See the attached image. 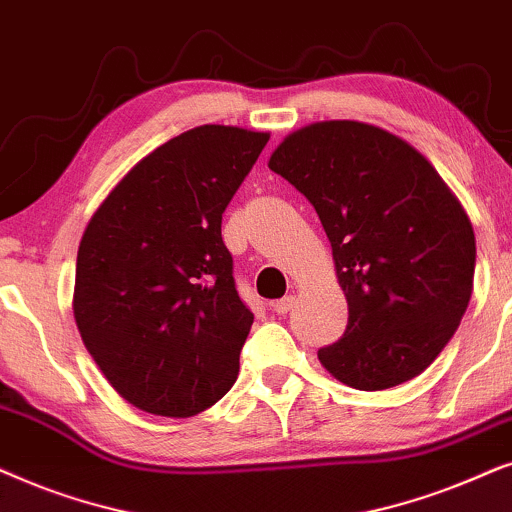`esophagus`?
<instances>
[{
	"mask_svg": "<svg viewBox=\"0 0 512 512\" xmlns=\"http://www.w3.org/2000/svg\"><path fill=\"white\" fill-rule=\"evenodd\" d=\"M295 304H297L295 295H285L283 299H276V302L271 304V309H274V311L278 313V316H285V313H288Z\"/></svg>",
	"mask_w": 512,
	"mask_h": 512,
	"instance_id": "obj_1",
	"label": "esophagus"
}]
</instances>
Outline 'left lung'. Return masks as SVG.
<instances>
[{"label":"left lung","mask_w":512,"mask_h":512,"mask_svg":"<svg viewBox=\"0 0 512 512\" xmlns=\"http://www.w3.org/2000/svg\"><path fill=\"white\" fill-rule=\"evenodd\" d=\"M269 168L302 192L332 245L349 325L318 351L358 391L410 381L438 358L473 292L475 234L424 154L363 121L290 133Z\"/></svg>","instance_id":"1"}]
</instances>
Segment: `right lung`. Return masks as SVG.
<instances>
[{"instance_id":"obj_1","label":"right lung","mask_w":512,"mask_h":512,"mask_svg":"<svg viewBox=\"0 0 512 512\" xmlns=\"http://www.w3.org/2000/svg\"><path fill=\"white\" fill-rule=\"evenodd\" d=\"M269 133L206 124L128 170L81 236L74 320L121 398L194 417L234 386L252 313L241 302L222 213Z\"/></svg>"}]
</instances>
